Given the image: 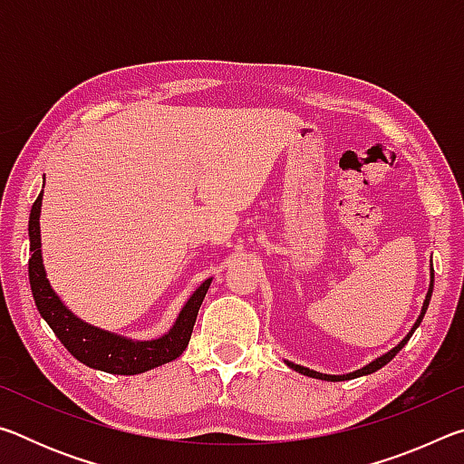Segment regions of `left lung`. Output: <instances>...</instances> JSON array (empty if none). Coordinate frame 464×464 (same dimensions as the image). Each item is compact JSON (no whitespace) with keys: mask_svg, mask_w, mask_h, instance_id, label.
<instances>
[{"mask_svg":"<svg viewBox=\"0 0 464 464\" xmlns=\"http://www.w3.org/2000/svg\"><path fill=\"white\" fill-rule=\"evenodd\" d=\"M431 288H434V268H431V282H430V290H428V295H426V301H423L421 315L418 317V321H415V325L411 327V332L407 334V335L403 337V340L395 345V348L389 350L387 354H382L381 358L372 360L371 364H366L364 368H360V371H356V372H350V374H343V376H337V374H321V372H317V371H309V368H304V366H298V364H293V362H288V360H286V364H288L290 368H293V371H296V372H301V374H307V376H313V379H321V381H350V379H356V376H364V374L376 372V371H379V368H382L384 364H389L391 360L399 354V350H401L403 345H405L407 342H410V337L413 335L415 329H418V325L421 324L423 315H426V309H428V304H430V298H431Z\"/></svg>","mask_w":464,"mask_h":464,"instance_id":"8db88e82","label":"left lung"}]
</instances>
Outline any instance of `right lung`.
<instances>
[{"instance_id":"right-lung-1","label":"right lung","mask_w":464,"mask_h":464,"mask_svg":"<svg viewBox=\"0 0 464 464\" xmlns=\"http://www.w3.org/2000/svg\"><path fill=\"white\" fill-rule=\"evenodd\" d=\"M41 204L43 192L34 200L28 221L30 288H33L38 313L49 324L61 343L72 352V356H75L85 366L96 368V371H104L110 374H139L151 371L155 366L171 362V360H176L182 354L188 342H190L196 315H198L202 298L210 286V278L204 280L196 288V293L184 304L182 313H179L176 325L169 329V334L160 337V340L132 342L127 340V337L102 332V329L77 319L61 303V298L53 293L49 280H46L41 256V223H38V218H41Z\"/></svg>"}]
</instances>
